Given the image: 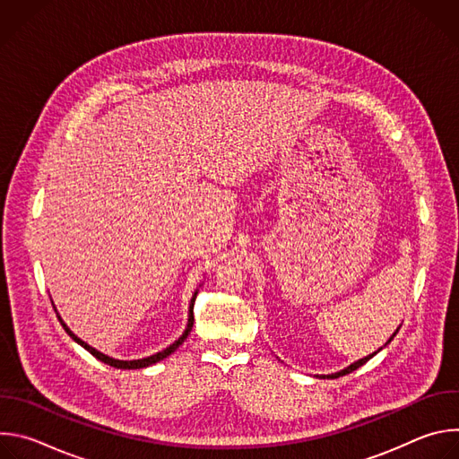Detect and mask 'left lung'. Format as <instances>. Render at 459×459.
Instances as JSON below:
<instances>
[{"label": "left lung", "instance_id": "obj_1", "mask_svg": "<svg viewBox=\"0 0 459 459\" xmlns=\"http://www.w3.org/2000/svg\"><path fill=\"white\" fill-rule=\"evenodd\" d=\"M394 336H396V333H394ZM394 336H392V338H394ZM392 338H390V340H388V342H386V343H390V342H392ZM374 354H376V352H374ZM374 354H370V356H367V358H363V359H359V361H356V363H352V365H351V367H347V368H343V370H342V372H336V374H331V376H326V377H340V376H345V374H351V372H352V370H356V368H359V367H361V365H365V363H367V361H368V359H370V358H372V356H374ZM323 377H325V376H323Z\"/></svg>", "mask_w": 459, "mask_h": 459}]
</instances>
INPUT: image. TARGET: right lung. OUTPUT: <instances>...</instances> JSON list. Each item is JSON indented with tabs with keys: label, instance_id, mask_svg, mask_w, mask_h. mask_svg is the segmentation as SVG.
I'll return each mask as SVG.
<instances>
[{
	"label": "right lung",
	"instance_id": "add662e5",
	"mask_svg": "<svg viewBox=\"0 0 459 459\" xmlns=\"http://www.w3.org/2000/svg\"><path fill=\"white\" fill-rule=\"evenodd\" d=\"M194 299L195 298H192V303H190V314H188V325H186V329H185V333H183V336L178 340V342H174L170 347H167L165 351H161V352H158V354H154V356H149V358H143V359H134V361H121V359H114V358H108V356H105V354H101V352H98L96 349H92L91 345H87L85 342H82L78 336H74L71 331H69V326L65 325L61 319H59V323L63 325V329H65V333H67L76 343H80L85 351H89L96 359H100V361H103V363H107V365H110V367H116V368H143V367H149V365H152V363H158V361H161L163 358H167V356H170L185 340H186V336H188V333H190V329H192V323H194V312H192V308H194ZM59 317V316H57Z\"/></svg>",
	"mask_w": 459,
	"mask_h": 459
}]
</instances>
